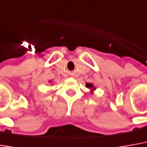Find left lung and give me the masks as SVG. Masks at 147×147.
I'll return each instance as SVG.
<instances>
[{
    "label": "left lung",
    "instance_id": "1",
    "mask_svg": "<svg viewBox=\"0 0 147 147\" xmlns=\"http://www.w3.org/2000/svg\"><path fill=\"white\" fill-rule=\"evenodd\" d=\"M86 87L88 88H90L91 93H93V92L96 90V87H94V85L92 83H86Z\"/></svg>",
    "mask_w": 147,
    "mask_h": 147
}]
</instances>
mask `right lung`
<instances>
[{
  "mask_svg": "<svg viewBox=\"0 0 147 147\" xmlns=\"http://www.w3.org/2000/svg\"><path fill=\"white\" fill-rule=\"evenodd\" d=\"M50 83H51V81H50Z\"/></svg>",
  "mask_w": 147,
  "mask_h": 147,
  "instance_id": "1",
  "label": "right lung"
}]
</instances>
